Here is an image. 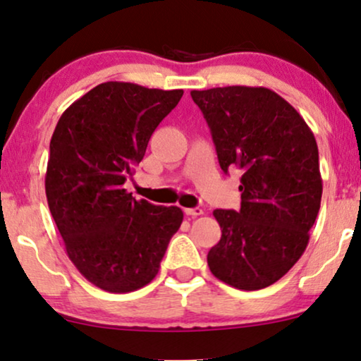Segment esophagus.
<instances>
[{"instance_id": "obj_1", "label": "esophagus", "mask_w": 361, "mask_h": 361, "mask_svg": "<svg viewBox=\"0 0 361 361\" xmlns=\"http://www.w3.org/2000/svg\"><path fill=\"white\" fill-rule=\"evenodd\" d=\"M184 214L187 216H199V215L204 214V210L199 209V207H195V209H184Z\"/></svg>"}]
</instances>
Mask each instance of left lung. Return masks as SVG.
I'll return each instance as SVG.
<instances>
[{"mask_svg":"<svg viewBox=\"0 0 361 361\" xmlns=\"http://www.w3.org/2000/svg\"><path fill=\"white\" fill-rule=\"evenodd\" d=\"M224 172L238 167L241 209L214 210L221 238L207 255L212 274L258 290L283 278L307 248L322 199L314 133L283 97L264 87L192 90Z\"/></svg>","mask_w":361,"mask_h":361,"instance_id":"obj_1","label":"left lung"}]
</instances>
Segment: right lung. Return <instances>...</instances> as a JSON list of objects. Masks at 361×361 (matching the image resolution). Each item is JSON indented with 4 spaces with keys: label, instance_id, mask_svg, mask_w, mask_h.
<instances>
[{
    "label": "right lung",
    "instance_id": "add662e5",
    "mask_svg": "<svg viewBox=\"0 0 361 361\" xmlns=\"http://www.w3.org/2000/svg\"><path fill=\"white\" fill-rule=\"evenodd\" d=\"M182 95L184 90L105 82L73 102L54 130L49 210L78 273L106 293L149 284L184 219L179 207L136 200L123 189Z\"/></svg>",
    "mask_w": 361,
    "mask_h": 361
}]
</instances>
